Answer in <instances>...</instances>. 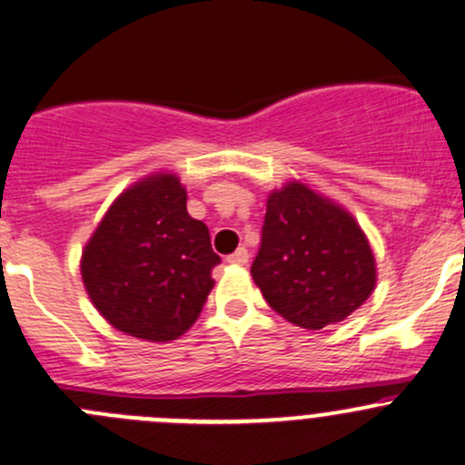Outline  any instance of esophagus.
I'll return each instance as SVG.
<instances>
[{
  "mask_svg": "<svg viewBox=\"0 0 465 465\" xmlns=\"http://www.w3.org/2000/svg\"><path fill=\"white\" fill-rule=\"evenodd\" d=\"M247 261H250V252L245 247H238L232 256H227V262H232V265H245Z\"/></svg>",
  "mask_w": 465,
  "mask_h": 465,
  "instance_id": "34e87169",
  "label": "esophagus"
}]
</instances>
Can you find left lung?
<instances>
[{
    "label": "left lung",
    "mask_w": 465,
    "mask_h": 465,
    "mask_svg": "<svg viewBox=\"0 0 465 465\" xmlns=\"http://www.w3.org/2000/svg\"><path fill=\"white\" fill-rule=\"evenodd\" d=\"M252 276L281 317L320 331L367 302L376 288V259L349 211L288 182L267 195Z\"/></svg>",
    "instance_id": "8db88e82"
}]
</instances>
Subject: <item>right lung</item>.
I'll list each match as a JSON object with an SVG mask.
<instances>
[{"mask_svg": "<svg viewBox=\"0 0 465 465\" xmlns=\"http://www.w3.org/2000/svg\"><path fill=\"white\" fill-rule=\"evenodd\" d=\"M218 262L206 224L186 211L180 177L157 173L112 203L83 250L81 274L116 331L171 341L203 312Z\"/></svg>", "mask_w": 465, "mask_h": 465, "instance_id": "obj_1", "label": "right lung"}]
</instances>
